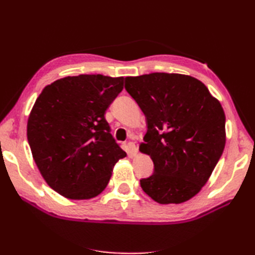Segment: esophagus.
Segmentation results:
<instances>
[{"label": "esophagus", "instance_id": "1", "mask_svg": "<svg viewBox=\"0 0 255 255\" xmlns=\"http://www.w3.org/2000/svg\"><path fill=\"white\" fill-rule=\"evenodd\" d=\"M128 149H129V154L130 155H136L137 154V152H138V148H137V146L132 143V141H129L128 143Z\"/></svg>", "mask_w": 255, "mask_h": 255}]
</instances>
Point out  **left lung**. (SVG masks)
Listing matches in <instances>:
<instances>
[{"label":"left lung","instance_id":"left-lung-1","mask_svg":"<svg viewBox=\"0 0 255 255\" xmlns=\"http://www.w3.org/2000/svg\"><path fill=\"white\" fill-rule=\"evenodd\" d=\"M125 89L147 124L139 150L152 158L154 173L140 180L141 189L162 205L191 199L207 183L225 147L221 102L199 80L175 73L128 76Z\"/></svg>","mask_w":255,"mask_h":255}]
</instances>
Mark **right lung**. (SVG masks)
I'll list each match as a JSON object with an SVG mask.
<instances>
[{"mask_svg":"<svg viewBox=\"0 0 255 255\" xmlns=\"http://www.w3.org/2000/svg\"><path fill=\"white\" fill-rule=\"evenodd\" d=\"M124 89V77L67 76L42 90L29 115L28 141L42 178L73 200L91 199L109 183L126 156L110 133L106 111Z\"/></svg>","mask_w":255,"mask_h":255,"instance_id":"1","label":"right lung"}]
</instances>
